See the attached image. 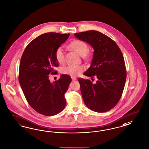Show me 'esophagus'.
I'll return each instance as SVG.
<instances>
[{"instance_id":"34e87169","label":"esophagus","mask_w":149,"mask_h":149,"mask_svg":"<svg viewBox=\"0 0 149 149\" xmlns=\"http://www.w3.org/2000/svg\"><path fill=\"white\" fill-rule=\"evenodd\" d=\"M71 78H72V81H76V79H77V78H76V77H71Z\"/></svg>"}]
</instances>
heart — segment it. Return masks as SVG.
I'll use <instances>...</instances> for the list:
<instances>
[{
	"mask_svg": "<svg viewBox=\"0 0 149 149\" xmlns=\"http://www.w3.org/2000/svg\"><path fill=\"white\" fill-rule=\"evenodd\" d=\"M69 46L81 56L84 58H89V54L88 53L89 48L86 42L79 39H76L71 42ZM55 56L58 63L63 64L65 63V52L62 47H60L56 49ZM84 69V67L82 65H70L63 67L61 71L62 73L71 76H77L80 74Z\"/></svg>",
	"mask_w": 149,
	"mask_h": 149,
	"instance_id": "obj_1",
	"label": "heart"
}]
</instances>
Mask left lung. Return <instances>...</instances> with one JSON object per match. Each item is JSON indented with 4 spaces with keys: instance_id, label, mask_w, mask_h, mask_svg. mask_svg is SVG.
Returning a JSON list of instances; mask_svg holds the SVG:
<instances>
[{
    "instance_id": "obj_1",
    "label": "left lung",
    "mask_w": 149,
    "mask_h": 149,
    "mask_svg": "<svg viewBox=\"0 0 149 149\" xmlns=\"http://www.w3.org/2000/svg\"><path fill=\"white\" fill-rule=\"evenodd\" d=\"M74 36L94 49L91 66L83 74L96 77V83L78 79L83 101L91 110L110 111L120 100L125 88L127 72L123 55L114 40L99 31L91 30Z\"/></svg>"
}]
</instances>
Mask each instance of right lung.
<instances>
[{"mask_svg": "<svg viewBox=\"0 0 149 149\" xmlns=\"http://www.w3.org/2000/svg\"><path fill=\"white\" fill-rule=\"evenodd\" d=\"M70 34L49 32L43 34L27 45L21 58L19 81L24 96L38 113L55 115L66 106L65 94L72 79L67 74L52 83L50 74L56 73L58 66L55 54Z\"/></svg>", "mask_w": 149, "mask_h": 149, "instance_id": "right-lung-1", "label": "right lung"}]
</instances>
